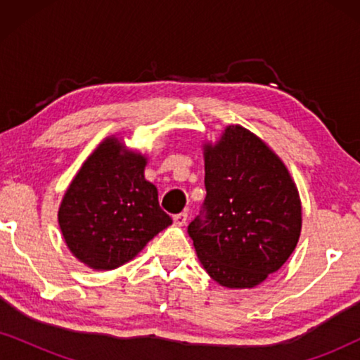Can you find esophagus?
I'll return each mask as SVG.
<instances>
[{"label": "esophagus", "instance_id": "1", "mask_svg": "<svg viewBox=\"0 0 360 360\" xmlns=\"http://www.w3.org/2000/svg\"><path fill=\"white\" fill-rule=\"evenodd\" d=\"M186 219H188V213H186V211H181V213L174 216V223L179 226H184L186 223Z\"/></svg>", "mask_w": 360, "mask_h": 360}]
</instances>
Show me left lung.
Instances as JSON below:
<instances>
[{
  "mask_svg": "<svg viewBox=\"0 0 360 360\" xmlns=\"http://www.w3.org/2000/svg\"><path fill=\"white\" fill-rule=\"evenodd\" d=\"M206 196L188 234L210 277L252 288L297 248L302 203L282 160L252 132L229 126L205 152Z\"/></svg>",
  "mask_w": 360,
  "mask_h": 360,
  "instance_id": "left-lung-1",
  "label": "left lung"
}]
</instances>
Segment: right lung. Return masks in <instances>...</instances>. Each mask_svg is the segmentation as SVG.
Masks as SVG:
<instances>
[{
  "label": "right lung",
  "instance_id": "add662e5",
  "mask_svg": "<svg viewBox=\"0 0 360 360\" xmlns=\"http://www.w3.org/2000/svg\"><path fill=\"white\" fill-rule=\"evenodd\" d=\"M144 167V157L122 155L121 142L108 139L68 186L58 224L68 249L88 267L111 270L129 262L172 224Z\"/></svg>",
  "mask_w": 360,
  "mask_h": 360
}]
</instances>
